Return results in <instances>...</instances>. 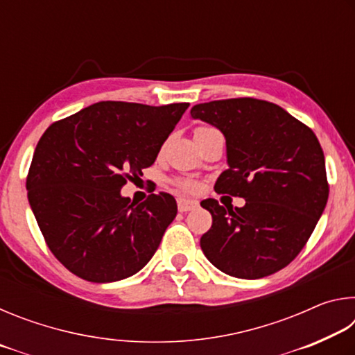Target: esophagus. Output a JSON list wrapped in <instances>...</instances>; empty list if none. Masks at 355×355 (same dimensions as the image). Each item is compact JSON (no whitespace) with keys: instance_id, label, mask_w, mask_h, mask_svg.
I'll return each mask as SVG.
<instances>
[{"instance_id":"esophagus-1","label":"esophagus","mask_w":355,"mask_h":355,"mask_svg":"<svg viewBox=\"0 0 355 355\" xmlns=\"http://www.w3.org/2000/svg\"><path fill=\"white\" fill-rule=\"evenodd\" d=\"M177 205H178V211L186 213V211H191V209H196L197 207H199V202L188 200V199H178Z\"/></svg>"}]
</instances>
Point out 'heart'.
Segmentation results:
<instances>
[{
  "label": "heart",
  "mask_w": 355,
  "mask_h": 355,
  "mask_svg": "<svg viewBox=\"0 0 355 355\" xmlns=\"http://www.w3.org/2000/svg\"><path fill=\"white\" fill-rule=\"evenodd\" d=\"M199 130H207V128H199ZM177 184L183 191H188V192H196L199 189V183L194 182V180H178Z\"/></svg>",
  "instance_id": "b5f03b06"
}]
</instances>
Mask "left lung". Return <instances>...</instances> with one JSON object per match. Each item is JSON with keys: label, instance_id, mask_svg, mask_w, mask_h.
I'll return each instance as SVG.
<instances>
[{"label": "left lung", "instance_id": "1", "mask_svg": "<svg viewBox=\"0 0 355 355\" xmlns=\"http://www.w3.org/2000/svg\"><path fill=\"white\" fill-rule=\"evenodd\" d=\"M191 117L225 136L228 169L214 191L245 200L235 209L214 199L200 202L213 216L200 238L203 254L232 277L252 280L280 271L304 249L326 208L320 141L307 125L264 100L200 103L192 106Z\"/></svg>", "mask_w": 355, "mask_h": 355}]
</instances>
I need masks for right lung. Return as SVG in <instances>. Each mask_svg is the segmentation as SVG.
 <instances>
[{"mask_svg":"<svg viewBox=\"0 0 355 355\" xmlns=\"http://www.w3.org/2000/svg\"><path fill=\"white\" fill-rule=\"evenodd\" d=\"M188 106L100 101L42 135L28 200L46 245L70 272L107 284L141 271L153 257L177 202L159 192L131 203L120 189L155 163Z\"/></svg>","mask_w":355,"mask_h":355,"instance_id":"1","label":"right lung"}]
</instances>
